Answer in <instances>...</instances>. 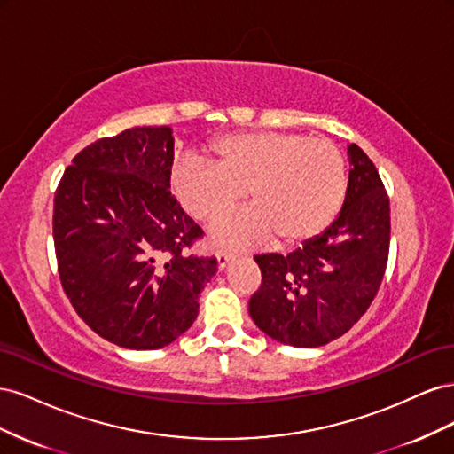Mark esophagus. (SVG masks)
I'll list each match as a JSON object with an SVG mask.
<instances>
[{"label": "esophagus", "instance_id": "34e87169", "mask_svg": "<svg viewBox=\"0 0 454 454\" xmlns=\"http://www.w3.org/2000/svg\"><path fill=\"white\" fill-rule=\"evenodd\" d=\"M215 257H217V269L219 270H223L227 265H229V261H231V254H227V252H222L219 250L217 254H215Z\"/></svg>", "mask_w": 454, "mask_h": 454}]
</instances>
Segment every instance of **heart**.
<instances>
[{
	"label": "heart",
	"instance_id": "1",
	"mask_svg": "<svg viewBox=\"0 0 454 454\" xmlns=\"http://www.w3.org/2000/svg\"><path fill=\"white\" fill-rule=\"evenodd\" d=\"M214 162L184 155L170 185L182 208L212 223L244 199L252 208L212 229L217 244L248 248L277 237L282 246L312 240L340 210L347 191L345 157L335 144L295 132H239L212 144Z\"/></svg>",
	"mask_w": 454,
	"mask_h": 454
}]
</instances>
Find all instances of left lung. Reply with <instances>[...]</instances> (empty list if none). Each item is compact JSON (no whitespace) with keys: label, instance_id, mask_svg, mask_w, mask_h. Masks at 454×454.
I'll list each match as a JSON object with an SVG mask.
<instances>
[{"label":"left lung","instance_id":"8db88e82","mask_svg":"<svg viewBox=\"0 0 454 454\" xmlns=\"http://www.w3.org/2000/svg\"><path fill=\"white\" fill-rule=\"evenodd\" d=\"M348 187L335 222L303 248L255 255L250 316L270 339L316 348L347 333L375 299L390 248V200L375 164L348 145Z\"/></svg>","mask_w":454,"mask_h":454}]
</instances>
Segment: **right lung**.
Segmentation results:
<instances>
[{
    "mask_svg": "<svg viewBox=\"0 0 454 454\" xmlns=\"http://www.w3.org/2000/svg\"><path fill=\"white\" fill-rule=\"evenodd\" d=\"M170 127H136L74 157L54 193L64 292L92 332L122 348L170 345L197 320L215 257L187 255L202 229L170 193Z\"/></svg>",
    "mask_w": 454,
    "mask_h": 454,
    "instance_id": "right-lung-1",
    "label": "right lung"
}]
</instances>
